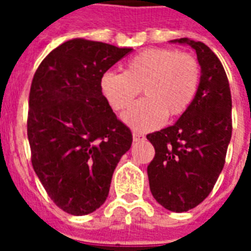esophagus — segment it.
<instances>
[{
  "label": "esophagus",
  "instance_id": "1",
  "mask_svg": "<svg viewBox=\"0 0 251 251\" xmlns=\"http://www.w3.org/2000/svg\"><path fill=\"white\" fill-rule=\"evenodd\" d=\"M145 139V135L142 133H137V131H134L133 133V141L134 142H141Z\"/></svg>",
  "mask_w": 251,
  "mask_h": 251
}]
</instances>
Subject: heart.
Instances as JSON below:
<instances>
[{
	"label": "heart",
	"instance_id": "heart-1",
	"mask_svg": "<svg viewBox=\"0 0 251 251\" xmlns=\"http://www.w3.org/2000/svg\"><path fill=\"white\" fill-rule=\"evenodd\" d=\"M201 69L189 53L169 48H149L130 57L124 73L106 72L100 90L112 109H127L138 94L146 98L134 104L122 120L138 131L156 129L165 117L186 112L198 91Z\"/></svg>",
	"mask_w": 251,
	"mask_h": 251
}]
</instances>
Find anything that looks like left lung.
I'll list each match as a JSON object with an SVG mask.
<instances>
[{
    "label": "left lung",
    "instance_id": "8db88e82",
    "mask_svg": "<svg viewBox=\"0 0 251 251\" xmlns=\"http://www.w3.org/2000/svg\"><path fill=\"white\" fill-rule=\"evenodd\" d=\"M172 43L194 49L201 82L178 121L147 135L155 149L147 175L157 203L185 212L208 197L222 173L232 137V98L226 70L206 44L187 37Z\"/></svg>",
    "mask_w": 251,
    "mask_h": 251
}]
</instances>
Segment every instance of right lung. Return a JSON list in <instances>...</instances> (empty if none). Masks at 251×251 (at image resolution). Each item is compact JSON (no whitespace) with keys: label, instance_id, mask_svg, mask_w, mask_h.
I'll use <instances>...</instances> for the list:
<instances>
[{"label":"right lung","instance_id":"add662e5","mask_svg":"<svg viewBox=\"0 0 251 251\" xmlns=\"http://www.w3.org/2000/svg\"><path fill=\"white\" fill-rule=\"evenodd\" d=\"M131 48L73 39L39 65L29 90L31 161L53 202L87 215L105 202L133 135L102 96L100 79Z\"/></svg>","mask_w":251,"mask_h":251}]
</instances>
